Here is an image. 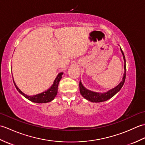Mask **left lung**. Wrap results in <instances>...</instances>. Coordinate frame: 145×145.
I'll return each instance as SVG.
<instances>
[{"mask_svg":"<svg viewBox=\"0 0 145 145\" xmlns=\"http://www.w3.org/2000/svg\"><path fill=\"white\" fill-rule=\"evenodd\" d=\"M120 50H121V52L123 54V59L125 60V65H124L125 73L123 75V80L120 82V84L118 86H116V87L112 89V90H109L108 91L106 92V93H97V92H94L90 90H88L83 86L82 82L80 81V84H79L80 92V94L85 98V99L90 101L91 102H95V103L102 102V101H106L107 100H108L112 97H113L114 95H115L116 93H118V92L120 90V89L122 88L126 78V61H125V55L121 47H120Z\"/></svg>","mask_w":145,"mask_h":145,"instance_id":"left-lung-1","label":"left lung"}]
</instances>
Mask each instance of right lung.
Listing matches in <instances>:
<instances>
[{"label": "right lung", "instance_id": "add662e5", "mask_svg": "<svg viewBox=\"0 0 145 145\" xmlns=\"http://www.w3.org/2000/svg\"><path fill=\"white\" fill-rule=\"evenodd\" d=\"M63 75V73H60L59 74L57 75V78H55V80H54V84L52 85V87L49 89H48L47 90H46L45 91H44L42 92V93H40L37 95H32V96H29V95L24 93L23 92L21 91L20 89L17 87V85H15L14 81V84L17 91L19 92L20 94L22 95L24 97H25L30 101H32V102L38 103H47V102H50V101H51L52 100H53L54 99V98L56 97V95L57 94L58 84H59V82L61 78V75Z\"/></svg>", "mask_w": 145, "mask_h": 145}]
</instances>
